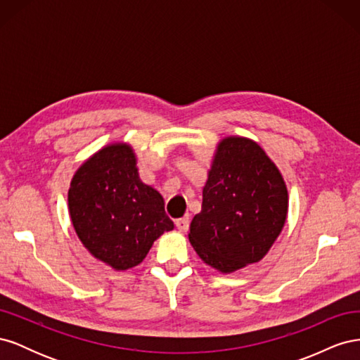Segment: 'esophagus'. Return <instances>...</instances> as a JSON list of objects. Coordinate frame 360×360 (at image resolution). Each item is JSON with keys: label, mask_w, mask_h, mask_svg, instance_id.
I'll list each match as a JSON object with an SVG mask.
<instances>
[{"label": "esophagus", "mask_w": 360, "mask_h": 360, "mask_svg": "<svg viewBox=\"0 0 360 360\" xmlns=\"http://www.w3.org/2000/svg\"><path fill=\"white\" fill-rule=\"evenodd\" d=\"M176 226L179 228L181 233H186L189 230V217L188 216L180 217V219L176 221Z\"/></svg>", "instance_id": "34e87169"}]
</instances>
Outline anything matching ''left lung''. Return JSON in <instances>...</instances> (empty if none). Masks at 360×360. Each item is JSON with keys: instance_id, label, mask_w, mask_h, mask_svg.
I'll use <instances>...</instances> for the list:
<instances>
[{"instance_id": "8db88e82", "label": "left lung", "mask_w": 360, "mask_h": 360, "mask_svg": "<svg viewBox=\"0 0 360 360\" xmlns=\"http://www.w3.org/2000/svg\"><path fill=\"white\" fill-rule=\"evenodd\" d=\"M287 213V184L275 162L255 141L226 136L216 147L189 242L205 264L233 274L264 258Z\"/></svg>"}]
</instances>
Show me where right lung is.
<instances>
[{
  "label": "right lung",
  "instance_id": "1",
  "mask_svg": "<svg viewBox=\"0 0 360 360\" xmlns=\"http://www.w3.org/2000/svg\"><path fill=\"white\" fill-rule=\"evenodd\" d=\"M68 201L76 236L114 270L143 263L155 240L174 230L162 195L139 179L127 143L108 144L86 159L73 174Z\"/></svg>",
  "mask_w": 360,
  "mask_h": 360
}]
</instances>
